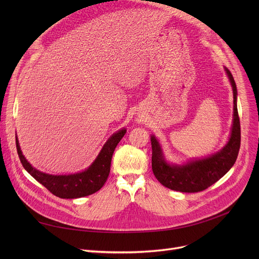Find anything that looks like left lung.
Masks as SVG:
<instances>
[{"label":"left lung","instance_id":"obj_1","mask_svg":"<svg viewBox=\"0 0 259 259\" xmlns=\"http://www.w3.org/2000/svg\"><path fill=\"white\" fill-rule=\"evenodd\" d=\"M225 71L233 90V122L227 144L214 154L203 158L173 164L167 160L155 135H151L152 170L156 180L174 191L194 193L215 184L233 167L240 147V122L237 111V88L228 68Z\"/></svg>","mask_w":259,"mask_h":259}]
</instances>
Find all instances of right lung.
Instances as JSON below:
<instances>
[{
  "label": "right lung",
  "instance_id": "obj_1",
  "mask_svg": "<svg viewBox=\"0 0 259 259\" xmlns=\"http://www.w3.org/2000/svg\"><path fill=\"white\" fill-rule=\"evenodd\" d=\"M126 131L125 128H122L113 133L104 144L99 155L87 169L65 175H53L36 170L23 155L18 137H16V144L23 167L34 180L48 189L53 195L60 198H78L98 192L105 185L110 173L113 152L119 141L126 134Z\"/></svg>",
  "mask_w": 259,
  "mask_h": 259
}]
</instances>
